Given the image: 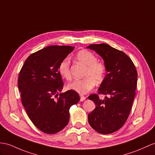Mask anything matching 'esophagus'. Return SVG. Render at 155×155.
I'll return each mask as SVG.
<instances>
[{"mask_svg": "<svg viewBox=\"0 0 155 155\" xmlns=\"http://www.w3.org/2000/svg\"><path fill=\"white\" fill-rule=\"evenodd\" d=\"M80 101H81V102H82V101H85V100L86 97H85V96L82 95H80Z\"/></svg>", "mask_w": 155, "mask_h": 155, "instance_id": "esophagus-1", "label": "esophagus"}]
</instances>
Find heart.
I'll return each mask as SVG.
<instances>
[{
    "label": "heart",
    "mask_w": 155,
    "mask_h": 155,
    "mask_svg": "<svg viewBox=\"0 0 155 155\" xmlns=\"http://www.w3.org/2000/svg\"><path fill=\"white\" fill-rule=\"evenodd\" d=\"M75 58L79 62L86 66L84 78L75 80L68 84V88L80 94H86L95 87L96 82L100 84L104 80L107 68L104 64L97 60V57L92 52L86 49L79 51ZM60 75L69 80L71 79L70 60L68 58L62 60L58 66Z\"/></svg>",
    "instance_id": "obj_1"
}]
</instances>
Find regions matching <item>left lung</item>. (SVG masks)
<instances>
[{
  "mask_svg": "<svg viewBox=\"0 0 155 155\" xmlns=\"http://www.w3.org/2000/svg\"><path fill=\"white\" fill-rule=\"evenodd\" d=\"M87 48L104 60L107 73L98 91L99 94L108 96L104 100L100 99L97 94L88 97L96 105L88 115V122L98 133L112 134L124 126L130 115L137 72L131 58L121 51L105 43L91 44Z\"/></svg>",
  "mask_w": 155,
  "mask_h": 155,
  "instance_id": "obj_1",
  "label": "left lung"
}]
</instances>
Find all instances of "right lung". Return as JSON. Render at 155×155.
Returning a JSON list of instances; mask_svg holds the SVG:
<instances>
[{
  "label": "right lung",
  "instance_id": "add662e5",
  "mask_svg": "<svg viewBox=\"0 0 155 155\" xmlns=\"http://www.w3.org/2000/svg\"><path fill=\"white\" fill-rule=\"evenodd\" d=\"M74 49L58 45L45 47L29 55L20 71L21 103L33 124L44 133L63 130L69 122L70 108L80 100L72 90L59 94L64 83L58 66Z\"/></svg>",
  "mask_w": 155,
  "mask_h": 155
}]
</instances>
